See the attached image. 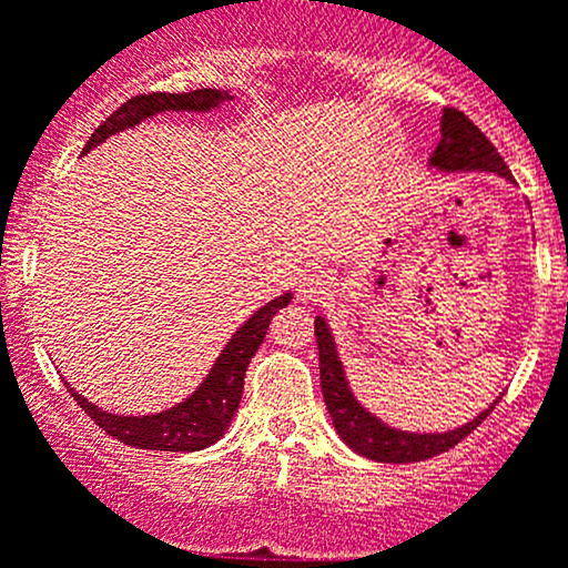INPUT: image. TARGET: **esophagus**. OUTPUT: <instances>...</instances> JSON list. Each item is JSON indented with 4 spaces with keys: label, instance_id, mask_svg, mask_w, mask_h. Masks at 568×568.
<instances>
[{
    "label": "esophagus",
    "instance_id": "1",
    "mask_svg": "<svg viewBox=\"0 0 568 568\" xmlns=\"http://www.w3.org/2000/svg\"><path fill=\"white\" fill-rule=\"evenodd\" d=\"M334 285V272L328 266H310L298 280V294L304 298H317Z\"/></svg>",
    "mask_w": 568,
    "mask_h": 568
}]
</instances>
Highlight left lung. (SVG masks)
<instances>
[{"mask_svg": "<svg viewBox=\"0 0 568 568\" xmlns=\"http://www.w3.org/2000/svg\"><path fill=\"white\" fill-rule=\"evenodd\" d=\"M432 164L439 170H488L498 172L504 178H513L509 166L498 155L496 145L488 140L464 112L456 108L442 110V136L439 145L434 148ZM315 339H317V358H321V388L323 402H326L328 415H332L336 434L353 447L361 456L372 460H383V464H413V460H426L447 453L464 442L479 423L485 420L494 407L485 409L477 420L466 423L447 434H407L396 432V428L385 426L377 417H372L355 402L351 388H347L345 375H342V364L336 358L334 339L328 334V326L323 317L315 321Z\"/></svg>", "mask_w": 568, "mask_h": 568, "instance_id": "1", "label": "left lung"}]
</instances>
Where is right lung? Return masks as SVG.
<instances>
[{
  "mask_svg": "<svg viewBox=\"0 0 568 568\" xmlns=\"http://www.w3.org/2000/svg\"><path fill=\"white\" fill-rule=\"evenodd\" d=\"M229 93L217 89H196L189 93H164V91H151L132 97L129 102H123L108 121L99 123L97 132L91 134L89 145L83 148V153H89L93 145L108 140L110 134L123 132V129L134 126L142 118H151L155 112L164 110H210L217 108L221 102H226ZM291 302V296H280L274 302L261 307L245 326L229 339L226 351L221 353L217 364L213 366L207 379L199 385L196 394L185 398L178 407L166 409L161 415H145V417H121V415H108L99 407H93L91 402H85L83 396L74 394L67 385L74 402L83 407V413L102 428L104 434L115 436L123 445L140 447V450H170V453H191L202 450L217 442L226 432V426L232 423V417L240 407L242 398V385H245V372L251 364L253 353L258 351V345L264 342L270 321L280 307Z\"/></svg>",
  "mask_w": 568,
  "mask_h": 568,
  "instance_id": "add662e5",
  "label": "right lung"
}]
</instances>
